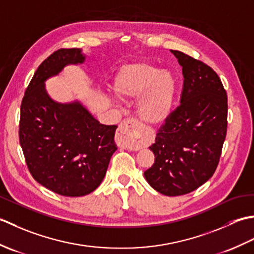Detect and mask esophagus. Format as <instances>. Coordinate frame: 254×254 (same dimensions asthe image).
Returning <instances> with one entry per match:
<instances>
[{"mask_svg":"<svg viewBox=\"0 0 254 254\" xmlns=\"http://www.w3.org/2000/svg\"><path fill=\"white\" fill-rule=\"evenodd\" d=\"M117 143L122 148L138 150L146 145L145 127L134 118L123 120L119 127Z\"/></svg>","mask_w":254,"mask_h":254,"instance_id":"34e87169","label":"esophagus"}]
</instances>
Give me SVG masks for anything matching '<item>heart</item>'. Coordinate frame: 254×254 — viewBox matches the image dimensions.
I'll list each match as a JSON object with an SVG mask.
<instances>
[{
	"instance_id": "heart-1",
	"label": "heart",
	"mask_w": 254,
	"mask_h": 254,
	"mask_svg": "<svg viewBox=\"0 0 254 254\" xmlns=\"http://www.w3.org/2000/svg\"><path fill=\"white\" fill-rule=\"evenodd\" d=\"M177 79L169 71H161L154 64L137 61L124 64L118 69L113 89L119 98H138L137 112L148 126L160 127L175 110Z\"/></svg>"
}]
</instances>
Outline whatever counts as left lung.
<instances>
[{"mask_svg":"<svg viewBox=\"0 0 254 254\" xmlns=\"http://www.w3.org/2000/svg\"><path fill=\"white\" fill-rule=\"evenodd\" d=\"M182 67L180 106L149 146L155 163L144 172L149 186L168 196L196 190L217 168L227 133V95L218 75L203 62L170 50Z\"/></svg>","mask_w":254,"mask_h":254,"instance_id":"left-lung-1","label":"left lung"}]
</instances>
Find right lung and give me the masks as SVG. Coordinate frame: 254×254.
Here are the masks:
<instances>
[{"label":"right lung","instance_id":"add662e5","mask_svg":"<svg viewBox=\"0 0 254 254\" xmlns=\"http://www.w3.org/2000/svg\"><path fill=\"white\" fill-rule=\"evenodd\" d=\"M82 49H60L32 76L20 106L19 142L27 167L41 186L63 196L95 191L117 150V126L101 124L78 100L58 102L46 80L85 62Z\"/></svg>","mask_w":254,"mask_h":254}]
</instances>
